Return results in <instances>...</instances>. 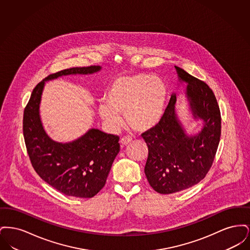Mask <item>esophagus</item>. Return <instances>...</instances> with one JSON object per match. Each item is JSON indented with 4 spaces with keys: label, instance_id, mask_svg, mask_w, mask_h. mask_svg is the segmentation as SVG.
<instances>
[{
    "label": "esophagus",
    "instance_id": "obj_1",
    "mask_svg": "<svg viewBox=\"0 0 250 250\" xmlns=\"http://www.w3.org/2000/svg\"><path fill=\"white\" fill-rule=\"evenodd\" d=\"M131 141H132V138H131V137H129V136H124V137L121 139V141H120L121 146H122V147H125L126 144H128V143H130Z\"/></svg>",
    "mask_w": 250,
    "mask_h": 250
}]
</instances>
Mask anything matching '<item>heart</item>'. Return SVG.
Masks as SVG:
<instances>
[{"label":"heart","mask_w":250,"mask_h":250,"mask_svg":"<svg viewBox=\"0 0 250 250\" xmlns=\"http://www.w3.org/2000/svg\"><path fill=\"white\" fill-rule=\"evenodd\" d=\"M167 95L166 84L158 77L145 73L123 76L109 85L98 112L112 129L121 125L125 112L132 129L148 130L162 118Z\"/></svg>","instance_id":"heart-1"}]
</instances>
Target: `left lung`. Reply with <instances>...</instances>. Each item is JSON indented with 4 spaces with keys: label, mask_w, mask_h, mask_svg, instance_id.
<instances>
[{
    "label": "left lung",
    "mask_w": 250,
    "mask_h": 250,
    "mask_svg": "<svg viewBox=\"0 0 250 250\" xmlns=\"http://www.w3.org/2000/svg\"><path fill=\"white\" fill-rule=\"evenodd\" d=\"M180 80L188 83V97L195 118L204 121L202 130L188 137L175 114L176 96L171 95L163 117L144 132L148 146L144 172L160 194L185 190L200 183L214 162L221 135V114L212 89L201 80L175 66Z\"/></svg>",
    "instance_id": "left-lung-1"
}]
</instances>
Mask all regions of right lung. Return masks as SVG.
<instances>
[{"label":"right lung","mask_w":250,"mask_h":250,"mask_svg":"<svg viewBox=\"0 0 250 250\" xmlns=\"http://www.w3.org/2000/svg\"><path fill=\"white\" fill-rule=\"evenodd\" d=\"M99 69V65L72 67L48 75L35 87L24 108V142L32 166L40 178L66 196L92 198L103 188L119 153L120 138L93 128L73 143L51 141L39 117L43 87L45 81L60 76L92 74Z\"/></svg>","instance_id":"right-lung-1"}]
</instances>
